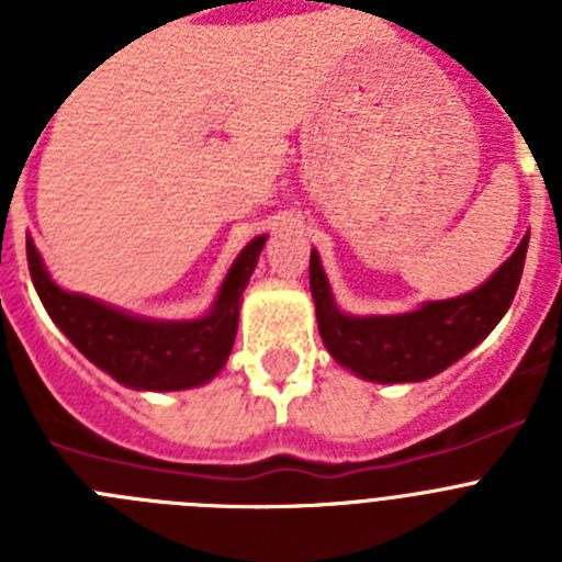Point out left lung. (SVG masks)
Here are the masks:
<instances>
[{
    "instance_id": "1",
    "label": "left lung",
    "mask_w": 562,
    "mask_h": 562,
    "mask_svg": "<svg viewBox=\"0 0 562 562\" xmlns=\"http://www.w3.org/2000/svg\"><path fill=\"white\" fill-rule=\"evenodd\" d=\"M529 233L518 250L473 292L425 301L402 315H349L337 306L317 250L310 256V290L324 346L342 369L369 382H422L453 366L498 326L524 272Z\"/></svg>"
}]
</instances>
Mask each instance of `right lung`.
<instances>
[{
    "label": "right lung",
    "mask_w": 562,
    "mask_h": 562,
    "mask_svg": "<svg viewBox=\"0 0 562 562\" xmlns=\"http://www.w3.org/2000/svg\"><path fill=\"white\" fill-rule=\"evenodd\" d=\"M265 241L267 236H256L238 252L211 310L191 321H154L103 304L98 297L64 290L53 281L30 236L27 265L53 324L89 362H95L126 389L188 391L205 385L225 369L236 340L241 295L250 284Z\"/></svg>",
    "instance_id": "1"
}]
</instances>
